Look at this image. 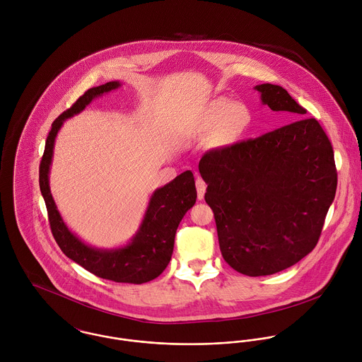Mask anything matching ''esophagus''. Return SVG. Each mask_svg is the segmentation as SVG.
<instances>
[{"instance_id": "esophagus-1", "label": "esophagus", "mask_w": 362, "mask_h": 362, "mask_svg": "<svg viewBox=\"0 0 362 362\" xmlns=\"http://www.w3.org/2000/svg\"><path fill=\"white\" fill-rule=\"evenodd\" d=\"M197 192H198V199L202 201L206 192V184L202 178H197Z\"/></svg>"}]
</instances>
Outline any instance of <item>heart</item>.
I'll use <instances>...</instances> for the list:
<instances>
[{
	"mask_svg": "<svg viewBox=\"0 0 362 362\" xmlns=\"http://www.w3.org/2000/svg\"><path fill=\"white\" fill-rule=\"evenodd\" d=\"M248 111L234 102L220 99L210 104L202 115L197 132L199 135L216 134L220 131V138L224 144H231L238 139L248 125Z\"/></svg>",
	"mask_w": 362,
	"mask_h": 362,
	"instance_id": "obj_1",
	"label": "heart"
}]
</instances>
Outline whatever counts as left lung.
<instances>
[{"mask_svg":"<svg viewBox=\"0 0 362 362\" xmlns=\"http://www.w3.org/2000/svg\"><path fill=\"white\" fill-rule=\"evenodd\" d=\"M255 90L273 111L307 114L281 86ZM199 173L221 255L251 277L274 274L310 254L337 188L333 148L315 118L209 151Z\"/></svg>","mask_w":362,"mask_h":362,"instance_id":"8db88e82","label":"left lung"}]
</instances>
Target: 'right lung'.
<instances>
[{
  "mask_svg": "<svg viewBox=\"0 0 362 362\" xmlns=\"http://www.w3.org/2000/svg\"><path fill=\"white\" fill-rule=\"evenodd\" d=\"M118 88H121V83L112 81L89 89L52 122L40 161L39 182L47 207L52 235L68 258L105 280L142 284L160 276L167 267L173 255L178 224L197 202V188L192 171L187 170L164 187L157 188L151 197L144 220L135 235L127 245L112 250L92 247L74 234L64 223L50 191L49 175L54 144L64 121L83 111L96 98Z\"/></svg>",
  "mask_w": 362,
  "mask_h": 362,
  "instance_id": "add662e5",
  "label": "right lung"
}]
</instances>
